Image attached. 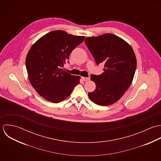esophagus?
Instances as JSON below:
<instances>
[{
    "mask_svg": "<svg viewBox=\"0 0 161 161\" xmlns=\"http://www.w3.org/2000/svg\"><path fill=\"white\" fill-rule=\"evenodd\" d=\"M82 78V80H84V81H88V80H90V78L89 77H81Z\"/></svg>",
    "mask_w": 161,
    "mask_h": 161,
    "instance_id": "esophagus-1",
    "label": "esophagus"
}]
</instances>
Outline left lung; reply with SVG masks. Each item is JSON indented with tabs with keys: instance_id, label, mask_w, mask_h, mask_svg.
Returning a JSON list of instances; mask_svg holds the SVG:
<instances>
[{
	"instance_id": "8db88e82",
	"label": "left lung",
	"mask_w": 161,
	"mask_h": 161,
	"mask_svg": "<svg viewBox=\"0 0 161 161\" xmlns=\"http://www.w3.org/2000/svg\"><path fill=\"white\" fill-rule=\"evenodd\" d=\"M85 42L96 64H104L103 74L91 75L96 87L88 96L97 105H111L122 97L132 82L137 65L136 55L127 42L112 34L87 37Z\"/></svg>"
}]
</instances>
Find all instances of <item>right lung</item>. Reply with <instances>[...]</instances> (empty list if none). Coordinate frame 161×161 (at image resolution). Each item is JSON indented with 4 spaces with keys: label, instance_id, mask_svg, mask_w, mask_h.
Instances as JSON below:
<instances>
[{
    "label": "right lung",
    "instance_id": "add662e5",
    "mask_svg": "<svg viewBox=\"0 0 161 161\" xmlns=\"http://www.w3.org/2000/svg\"><path fill=\"white\" fill-rule=\"evenodd\" d=\"M84 39L64 31H54L41 37L30 49L25 60L29 82L47 101H62L79 84V76L72 75L60 67Z\"/></svg>",
    "mask_w": 161,
    "mask_h": 161
}]
</instances>
